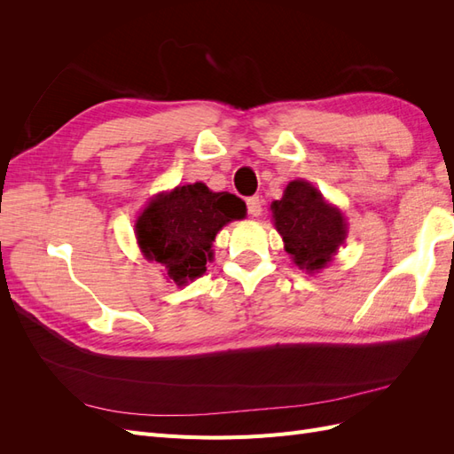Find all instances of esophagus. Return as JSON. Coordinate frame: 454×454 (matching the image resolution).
Returning a JSON list of instances; mask_svg holds the SVG:
<instances>
[{
    "label": "esophagus",
    "mask_w": 454,
    "mask_h": 454,
    "mask_svg": "<svg viewBox=\"0 0 454 454\" xmlns=\"http://www.w3.org/2000/svg\"><path fill=\"white\" fill-rule=\"evenodd\" d=\"M246 204H248V214L252 217H259L261 212H263V202H261L259 197H250L248 200H246Z\"/></svg>",
    "instance_id": "34e87169"
}]
</instances>
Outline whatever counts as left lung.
<instances>
[{"label": "left lung", "mask_w": 454, "mask_h": 454, "mask_svg": "<svg viewBox=\"0 0 454 454\" xmlns=\"http://www.w3.org/2000/svg\"><path fill=\"white\" fill-rule=\"evenodd\" d=\"M270 210L286 252L307 272L324 269L347 239L345 215L305 180L287 184L284 197L274 200Z\"/></svg>", "instance_id": "1"}]
</instances>
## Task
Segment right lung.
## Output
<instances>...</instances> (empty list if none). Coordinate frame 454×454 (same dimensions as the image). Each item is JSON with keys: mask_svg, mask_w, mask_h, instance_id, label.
I'll return each instance as SVG.
<instances>
[{"mask_svg": "<svg viewBox=\"0 0 454 454\" xmlns=\"http://www.w3.org/2000/svg\"><path fill=\"white\" fill-rule=\"evenodd\" d=\"M244 215V200L227 191L214 193L200 182L177 185L151 199L136 219V239L145 259L157 261L170 280L184 286L204 274L222 227Z\"/></svg>", "mask_w": 454, "mask_h": 454, "instance_id": "add662e5", "label": "right lung"}]
</instances>
